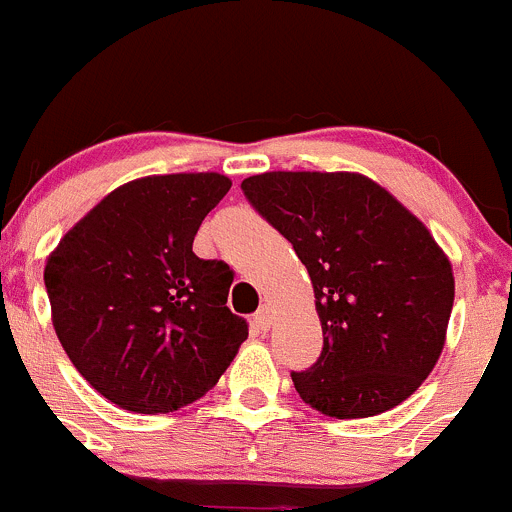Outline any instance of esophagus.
<instances>
[{"mask_svg":"<svg viewBox=\"0 0 512 512\" xmlns=\"http://www.w3.org/2000/svg\"><path fill=\"white\" fill-rule=\"evenodd\" d=\"M254 326L258 328V331H263L266 333L268 328H271V306H261L256 311V316H254Z\"/></svg>","mask_w":512,"mask_h":512,"instance_id":"1","label":"esophagus"}]
</instances>
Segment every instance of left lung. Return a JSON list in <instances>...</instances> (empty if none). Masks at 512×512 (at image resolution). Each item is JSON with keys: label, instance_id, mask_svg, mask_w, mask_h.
<instances>
[{"label": "left lung", "instance_id": "obj_1", "mask_svg": "<svg viewBox=\"0 0 512 512\" xmlns=\"http://www.w3.org/2000/svg\"><path fill=\"white\" fill-rule=\"evenodd\" d=\"M241 189L313 283L323 351L291 373L298 396L331 418L378 416L413 396L438 363L455 296L423 221L351 171H266Z\"/></svg>", "mask_w": 512, "mask_h": 512}]
</instances>
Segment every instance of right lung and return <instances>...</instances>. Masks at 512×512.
Here are the masks:
<instances>
[{
	"instance_id": "obj_1",
	"label": "right lung",
	"mask_w": 512,
	"mask_h": 512,
	"mask_svg": "<svg viewBox=\"0 0 512 512\" xmlns=\"http://www.w3.org/2000/svg\"><path fill=\"white\" fill-rule=\"evenodd\" d=\"M229 189L214 171L129 181L49 254L44 286L59 343L114 406L171 413L199 401L249 336L226 306L234 271L191 249Z\"/></svg>"
}]
</instances>
